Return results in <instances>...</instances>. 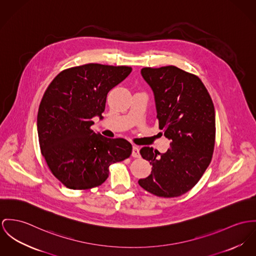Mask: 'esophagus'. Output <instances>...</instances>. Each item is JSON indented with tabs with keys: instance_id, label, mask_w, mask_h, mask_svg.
Returning a JSON list of instances; mask_svg holds the SVG:
<instances>
[{
	"instance_id": "obj_1",
	"label": "esophagus",
	"mask_w": 256,
	"mask_h": 256,
	"mask_svg": "<svg viewBox=\"0 0 256 256\" xmlns=\"http://www.w3.org/2000/svg\"><path fill=\"white\" fill-rule=\"evenodd\" d=\"M132 156L134 158H139V149H138L136 146H134L132 147Z\"/></svg>"
}]
</instances>
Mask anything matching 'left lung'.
I'll use <instances>...</instances> for the list:
<instances>
[{
  "label": "left lung",
  "instance_id": "left-lung-1",
  "mask_svg": "<svg viewBox=\"0 0 256 256\" xmlns=\"http://www.w3.org/2000/svg\"><path fill=\"white\" fill-rule=\"evenodd\" d=\"M141 74L154 92L158 128L170 144L162 154L152 147L140 150L152 172L138 183L158 197H179L197 184L212 162L214 105L200 79L176 66L145 67Z\"/></svg>",
  "mask_w": 256,
  "mask_h": 256
}]
</instances>
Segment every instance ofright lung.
<instances>
[{
    "label": "right lung",
    "mask_w": 256,
    "mask_h": 256,
    "mask_svg": "<svg viewBox=\"0 0 256 256\" xmlns=\"http://www.w3.org/2000/svg\"><path fill=\"white\" fill-rule=\"evenodd\" d=\"M130 66L88 63L61 71L40 100L37 128L42 155L67 188L88 190L109 176V166L132 155L124 138H104L90 126L102 118L108 92L132 72Z\"/></svg>",
    "instance_id": "1"
}]
</instances>
